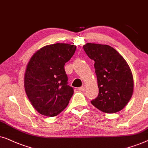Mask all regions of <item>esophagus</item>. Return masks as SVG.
Wrapping results in <instances>:
<instances>
[{
	"instance_id": "obj_1",
	"label": "esophagus",
	"mask_w": 148,
	"mask_h": 148,
	"mask_svg": "<svg viewBox=\"0 0 148 148\" xmlns=\"http://www.w3.org/2000/svg\"><path fill=\"white\" fill-rule=\"evenodd\" d=\"M78 89L79 90H84V89H85V88L84 87V86H81V87H79V88H78Z\"/></svg>"
}]
</instances>
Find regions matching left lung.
I'll use <instances>...</instances> for the list:
<instances>
[{"label":"left lung","instance_id":"obj_1","mask_svg":"<svg viewBox=\"0 0 148 148\" xmlns=\"http://www.w3.org/2000/svg\"><path fill=\"white\" fill-rule=\"evenodd\" d=\"M83 49L88 58L95 62L99 88V95L91 103L105 113L121 111L127 106L133 92V77L129 65L109 45L88 42Z\"/></svg>","mask_w":148,"mask_h":148}]
</instances>
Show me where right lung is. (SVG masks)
Listing matches in <instances>:
<instances>
[{
  "label": "right lung",
  "instance_id": "obj_1",
  "mask_svg": "<svg viewBox=\"0 0 148 148\" xmlns=\"http://www.w3.org/2000/svg\"><path fill=\"white\" fill-rule=\"evenodd\" d=\"M76 47L56 43L42 47L33 55L24 74V88L33 107L40 114L56 116L68 105L74 90L68 85L64 65Z\"/></svg>",
  "mask_w": 148,
  "mask_h": 148
}]
</instances>
